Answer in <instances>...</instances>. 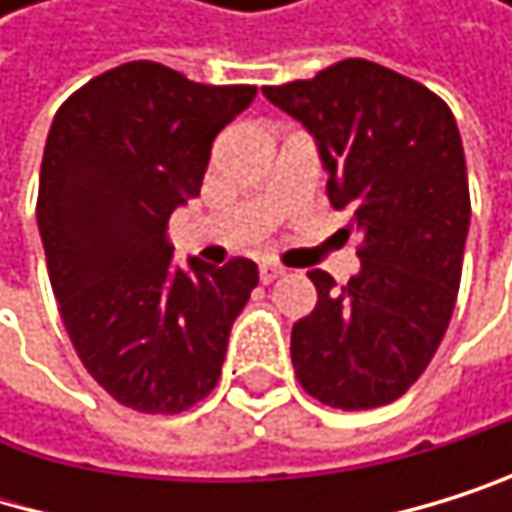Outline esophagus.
<instances>
[{
	"label": "esophagus",
	"instance_id": "esophagus-1",
	"mask_svg": "<svg viewBox=\"0 0 512 512\" xmlns=\"http://www.w3.org/2000/svg\"><path fill=\"white\" fill-rule=\"evenodd\" d=\"M282 276H285L282 267H276V264H261V282H264V285H270V282H276V279H282Z\"/></svg>",
	"mask_w": 512,
	"mask_h": 512
}]
</instances>
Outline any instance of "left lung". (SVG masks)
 <instances>
[{"label":"left lung","instance_id":"8db88e82","mask_svg":"<svg viewBox=\"0 0 512 512\" xmlns=\"http://www.w3.org/2000/svg\"><path fill=\"white\" fill-rule=\"evenodd\" d=\"M264 97L310 131L328 202L362 236L344 288L307 273L319 298L291 328L294 375L331 408L387 405L424 375L455 310L470 230L458 122L433 91L362 57Z\"/></svg>","mask_w":512,"mask_h":512}]
</instances>
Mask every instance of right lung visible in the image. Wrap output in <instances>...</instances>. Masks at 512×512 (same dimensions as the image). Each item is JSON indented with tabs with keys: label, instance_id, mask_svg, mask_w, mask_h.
I'll return each instance as SVG.
<instances>
[{
	"label": "right lung",
	"instance_id": "1",
	"mask_svg": "<svg viewBox=\"0 0 512 512\" xmlns=\"http://www.w3.org/2000/svg\"><path fill=\"white\" fill-rule=\"evenodd\" d=\"M254 94L134 61L54 113L36 205L51 288L88 375L144 415H178L214 390L258 285L245 258L174 264L165 239L199 196L214 137Z\"/></svg>",
	"mask_w": 512,
	"mask_h": 512
}]
</instances>
